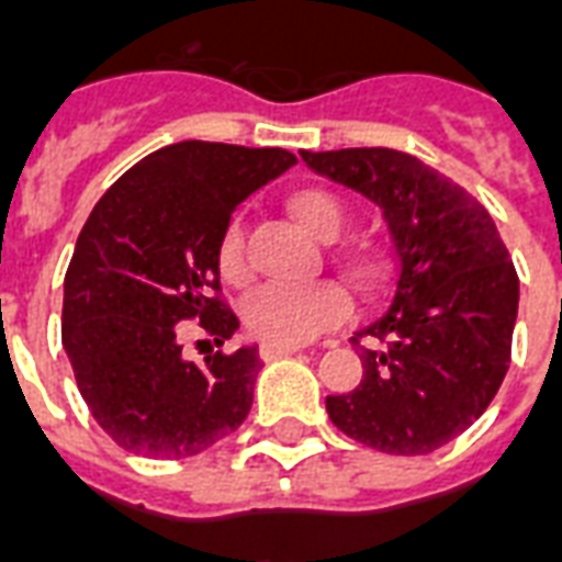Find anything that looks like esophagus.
Instances as JSON below:
<instances>
[{"instance_id": "esophagus-1", "label": "esophagus", "mask_w": 562, "mask_h": 562, "mask_svg": "<svg viewBox=\"0 0 562 562\" xmlns=\"http://www.w3.org/2000/svg\"><path fill=\"white\" fill-rule=\"evenodd\" d=\"M293 352H299L296 346H272V344L260 346V358H263V361H276V358L293 356Z\"/></svg>"}]
</instances>
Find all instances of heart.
Masks as SVG:
<instances>
[{
    "mask_svg": "<svg viewBox=\"0 0 562 562\" xmlns=\"http://www.w3.org/2000/svg\"><path fill=\"white\" fill-rule=\"evenodd\" d=\"M286 216L319 243H331L346 222L344 204L326 189H296L284 201ZM335 263L358 290L373 293L387 276V263L370 239H346L335 248ZM218 269L231 284L246 281V234L234 218L218 243ZM349 314V296L337 284L311 286H257L243 302V323L248 335L272 346L307 344L323 328L337 326Z\"/></svg>",
    "mask_w": 562,
    "mask_h": 562,
    "instance_id": "heart-1",
    "label": "heart"
}]
</instances>
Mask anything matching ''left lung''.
<instances>
[{
  "mask_svg": "<svg viewBox=\"0 0 562 562\" xmlns=\"http://www.w3.org/2000/svg\"><path fill=\"white\" fill-rule=\"evenodd\" d=\"M307 168L382 210L396 281L376 323L349 337L364 376L326 396L331 424L361 445L432 453L483 415L504 382L518 316V276L474 195L391 147L299 150Z\"/></svg>",
  "mask_w": 562,
  "mask_h": 562,
  "instance_id": "8db88e82",
  "label": "left lung"
}]
</instances>
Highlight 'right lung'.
Here are the masks:
<instances>
[{"instance_id": "add662e5", "label": "right lung", "mask_w": 562, "mask_h": 562, "mask_svg": "<svg viewBox=\"0 0 562 562\" xmlns=\"http://www.w3.org/2000/svg\"><path fill=\"white\" fill-rule=\"evenodd\" d=\"M296 162L284 147L177 142L124 171L91 210L65 276L61 346L105 436L150 459L195 457L243 424L260 356H183V319L222 346L239 319L218 290L231 213Z\"/></svg>"}]
</instances>
